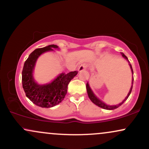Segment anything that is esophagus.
Masks as SVG:
<instances>
[{"mask_svg":"<svg viewBox=\"0 0 149 149\" xmlns=\"http://www.w3.org/2000/svg\"><path fill=\"white\" fill-rule=\"evenodd\" d=\"M88 67V65L86 63H84L82 64V65H81L80 67H79L78 68V71H84L86 69H87Z\"/></svg>","mask_w":149,"mask_h":149,"instance_id":"34e87169","label":"esophagus"}]
</instances>
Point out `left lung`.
Returning <instances> with one entry per match:
<instances>
[{"instance_id":"8db88e82","label":"left lung","mask_w":149,"mask_h":149,"mask_svg":"<svg viewBox=\"0 0 149 149\" xmlns=\"http://www.w3.org/2000/svg\"><path fill=\"white\" fill-rule=\"evenodd\" d=\"M122 56H123V57L125 58L126 60H127V61L129 62V60H128L127 57L125 55V54H123V53H122ZM129 65H130V67H131V71H132V73H133V71L132 67H131V64H129ZM133 84V78H132V85H131V88H130V91L129 92V93H128L127 96L125 97V99L124 100L122 101L121 103H120V104H117V105H108V104H106L104 102L101 101L99 98H97V97L95 96V94L93 93V92L92 91L91 88H90L89 84H88V82H87V83H86V91H87L88 96V97H89V99L91 100L92 102L94 103V104H95V105H97V106H98L99 107H100V108H102V109H107V110H113V109H116L117 108H118V107H119L121 106V105L123 104V103L125 102L126 100H127V98H128V97H129V96L130 95V94H131V91H132Z\"/></svg>"}]
</instances>
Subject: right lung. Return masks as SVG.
I'll use <instances>...</instances> for the list:
<instances>
[{
    "label": "right lung",
    "instance_id": "obj_1",
    "mask_svg": "<svg viewBox=\"0 0 149 149\" xmlns=\"http://www.w3.org/2000/svg\"><path fill=\"white\" fill-rule=\"evenodd\" d=\"M58 49L55 45H50L43 48L35 49L30 54L24 62L22 71V84L26 96L33 104L42 108H50L61 103L65 98L69 82L78 74V71L68 73H62L50 83L39 84L35 82L33 76L37 59L43 53Z\"/></svg>",
    "mask_w": 149,
    "mask_h": 149
}]
</instances>
